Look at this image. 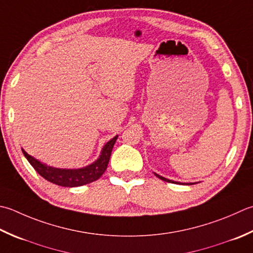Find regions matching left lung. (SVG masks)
<instances>
[{
	"label": "left lung",
	"instance_id": "1",
	"mask_svg": "<svg viewBox=\"0 0 253 253\" xmlns=\"http://www.w3.org/2000/svg\"><path fill=\"white\" fill-rule=\"evenodd\" d=\"M156 174V173H155ZM156 176L157 177H159L160 180H163V181H166V182H170V183H177V182H174V181H171V180H168V179H166V177H162L161 175H159V174H156ZM191 184H193V183H191Z\"/></svg>",
	"mask_w": 253,
	"mask_h": 253
}]
</instances>
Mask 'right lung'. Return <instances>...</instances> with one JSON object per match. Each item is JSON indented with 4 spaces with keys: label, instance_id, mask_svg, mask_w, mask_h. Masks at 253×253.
Here are the masks:
<instances>
[{
    "label": "right lung",
    "instance_id": "obj_1",
    "mask_svg": "<svg viewBox=\"0 0 253 253\" xmlns=\"http://www.w3.org/2000/svg\"><path fill=\"white\" fill-rule=\"evenodd\" d=\"M118 136H115L108 141L105 146H104L101 157L86 168L78 170H61V169H54L51 167H47L46 165L39 162L35 159L32 156H29L26 151H24V156L26 157L28 162L31 163L32 167L36 170L39 174H41L43 179L53 183V184L60 185V186H67V187H76L81 186L84 184H88V183L94 182L100 179L105 172L108 161H110L112 149L114 147Z\"/></svg>",
    "mask_w": 253,
    "mask_h": 253
}]
</instances>
